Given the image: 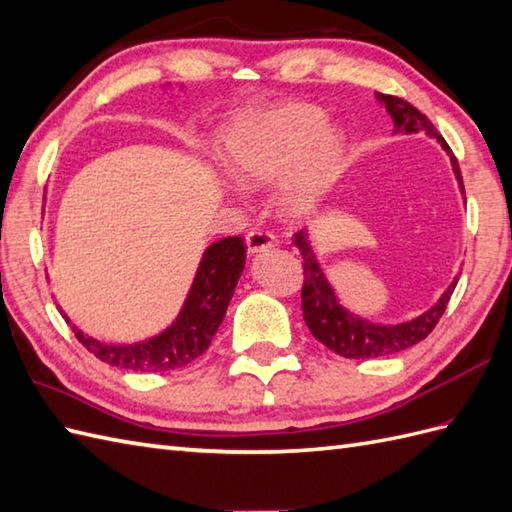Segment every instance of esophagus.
<instances>
[{"label": "esophagus", "instance_id": "obj_1", "mask_svg": "<svg viewBox=\"0 0 512 512\" xmlns=\"http://www.w3.org/2000/svg\"><path fill=\"white\" fill-rule=\"evenodd\" d=\"M245 241H247V252L258 254V252H263V249L273 245V236L265 230H249L247 236H245Z\"/></svg>", "mask_w": 512, "mask_h": 512}]
</instances>
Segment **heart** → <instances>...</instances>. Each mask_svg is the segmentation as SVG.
<instances>
[{"label": "heart", "mask_w": 512, "mask_h": 512, "mask_svg": "<svg viewBox=\"0 0 512 512\" xmlns=\"http://www.w3.org/2000/svg\"><path fill=\"white\" fill-rule=\"evenodd\" d=\"M323 126V112L308 104L247 112L221 136L219 160L243 186L267 184L284 175V206L302 215L328 189L341 152L332 132L320 134Z\"/></svg>", "instance_id": "obj_1"}]
</instances>
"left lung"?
<instances>
[{"instance_id":"obj_1","label":"left lung","mask_w":512,"mask_h":512,"mask_svg":"<svg viewBox=\"0 0 512 512\" xmlns=\"http://www.w3.org/2000/svg\"><path fill=\"white\" fill-rule=\"evenodd\" d=\"M380 102H384L386 110L391 112L395 126L404 132H428L434 136L436 141L452 152L450 145L445 143L443 136L436 132L432 121L421 115V112L408 104L406 99L395 97V95H378ZM452 165L456 171V178L463 186V176H460L458 160L452 158ZM465 191V189H463ZM295 245L299 247L304 258V284H302V310H304V321L308 330L313 332L315 339L339 354L343 358H380V356H391L395 352H402L406 347L415 345L426 339V336L436 328V323L443 317L447 302L454 293L456 280L450 284V289L443 293L439 304L430 308L426 315L417 317L415 321L402 323V326H373L358 317L347 315L345 310L336 302V297L330 289L328 280L323 278V271L319 269L317 260L313 256V249L308 247L306 232L299 230L295 234Z\"/></svg>"}]
</instances>
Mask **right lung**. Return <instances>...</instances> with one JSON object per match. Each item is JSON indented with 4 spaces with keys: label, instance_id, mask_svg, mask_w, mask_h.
Segmentation results:
<instances>
[{
    "label": "right lung",
    "instance_id": "1",
    "mask_svg": "<svg viewBox=\"0 0 512 512\" xmlns=\"http://www.w3.org/2000/svg\"><path fill=\"white\" fill-rule=\"evenodd\" d=\"M245 267V241L228 236L210 245L178 321L156 339L139 345H104L76 332L78 341L108 365L160 373L180 369L202 356L226 317L234 286Z\"/></svg>",
    "mask_w": 512,
    "mask_h": 512
}]
</instances>
